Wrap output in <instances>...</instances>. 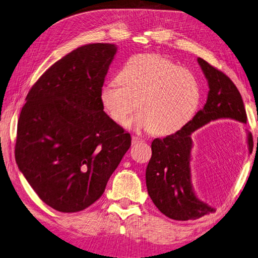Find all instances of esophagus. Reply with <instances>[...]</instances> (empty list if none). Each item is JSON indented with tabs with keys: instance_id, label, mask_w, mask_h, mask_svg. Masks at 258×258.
Listing matches in <instances>:
<instances>
[{
	"instance_id": "esophagus-1",
	"label": "esophagus",
	"mask_w": 258,
	"mask_h": 258,
	"mask_svg": "<svg viewBox=\"0 0 258 258\" xmlns=\"http://www.w3.org/2000/svg\"><path fill=\"white\" fill-rule=\"evenodd\" d=\"M143 142H144V140H143L142 138L137 137V136H133V138H131V144H133L134 146H135V145H137V144L143 143Z\"/></svg>"
}]
</instances>
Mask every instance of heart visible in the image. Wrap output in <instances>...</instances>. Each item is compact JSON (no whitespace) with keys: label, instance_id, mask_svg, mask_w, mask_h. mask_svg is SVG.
Segmentation results:
<instances>
[{"label":"heart","instance_id":"heart-1","mask_svg":"<svg viewBox=\"0 0 258 258\" xmlns=\"http://www.w3.org/2000/svg\"><path fill=\"white\" fill-rule=\"evenodd\" d=\"M201 100L198 76L157 53L130 57L121 67L118 81L100 90V101L115 123L168 135L192 118Z\"/></svg>","mask_w":258,"mask_h":258}]
</instances>
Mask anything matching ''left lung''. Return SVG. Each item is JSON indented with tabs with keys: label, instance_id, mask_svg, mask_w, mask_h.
I'll return each instance as SVG.
<instances>
[{
	"label": "left lung",
	"instance_id": "1",
	"mask_svg": "<svg viewBox=\"0 0 258 258\" xmlns=\"http://www.w3.org/2000/svg\"><path fill=\"white\" fill-rule=\"evenodd\" d=\"M198 62L208 81V99L203 109L173 135L152 143V158L146 168V185L158 210L174 220H194L216 210L198 198L192 185L191 135L218 119L247 122L241 95L222 72L199 57ZM258 139V138H257ZM247 146L252 152V136L247 131Z\"/></svg>",
	"mask_w": 258,
	"mask_h": 258
}]
</instances>
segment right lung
I'll return each instance as SVG.
<instances>
[{
    "instance_id": "obj_1",
    "label": "right lung",
    "mask_w": 258,
    "mask_h": 258,
    "mask_svg": "<svg viewBox=\"0 0 258 258\" xmlns=\"http://www.w3.org/2000/svg\"><path fill=\"white\" fill-rule=\"evenodd\" d=\"M116 49L89 43L67 53L31 87L21 110L16 162L57 211H82L98 200L131 145L100 101Z\"/></svg>"
}]
</instances>
